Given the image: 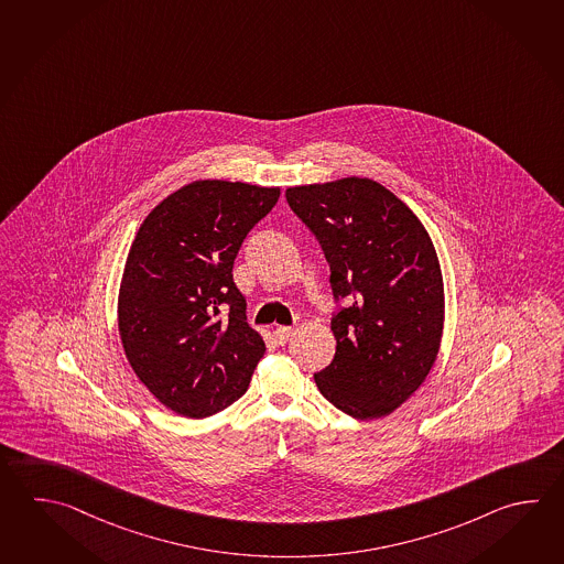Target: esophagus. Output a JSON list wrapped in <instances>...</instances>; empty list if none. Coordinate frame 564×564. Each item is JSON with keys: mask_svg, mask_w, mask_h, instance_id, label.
I'll return each instance as SVG.
<instances>
[{"mask_svg": "<svg viewBox=\"0 0 564 564\" xmlns=\"http://www.w3.org/2000/svg\"><path fill=\"white\" fill-rule=\"evenodd\" d=\"M295 334L293 332V327H285V325H281V327H276L275 329V339L276 344H288L289 339H291V335Z\"/></svg>", "mask_w": 564, "mask_h": 564, "instance_id": "obj_1", "label": "esophagus"}]
</instances>
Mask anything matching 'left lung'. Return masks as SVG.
<instances>
[{
    "label": "left lung",
    "instance_id": "1",
    "mask_svg": "<svg viewBox=\"0 0 564 564\" xmlns=\"http://www.w3.org/2000/svg\"><path fill=\"white\" fill-rule=\"evenodd\" d=\"M289 207L322 242L335 300L334 361L315 383L345 414L398 410L436 361L444 281L434 242L403 200L371 178L288 188Z\"/></svg>",
    "mask_w": 564,
    "mask_h": 564
}]
</instances>
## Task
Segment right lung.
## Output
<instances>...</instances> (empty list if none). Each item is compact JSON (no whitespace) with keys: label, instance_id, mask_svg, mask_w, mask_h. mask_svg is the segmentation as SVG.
Listing matches in <instances>:
<instances>
[{"label":"right lung","instance_id":"right-lung-1","mask_svg":"<svg viewBox=\"0 0 564 564\" xmlns=\"http://www.w3.org/2000/svg\"><path fill=\"white\" fill-rule=\"evenodd\" d=\"M279 195V186L195 181L140 225L120 281L118 332L139 380L174 414L208 417L249 388L267 347L247 323L232 263Z\"/></svg>","mask_w":564,"mask_h":564}]
</instances>
